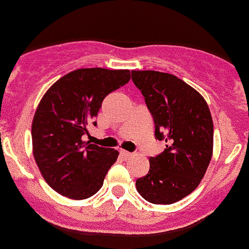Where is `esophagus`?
<instances>
[{"label": "esophagus", "instance_id": "esophagus-1", "mask_svg": "<svg viewBox=\"0 0 249 249\" xmlns=\"http://www.w3.org/2000/svg\"><path fill=\"white\" fill-rule=\"evenodd\" d=\"M119 154H121V157H122V158H130V157L132 156L130 152H126V150H121V152H119Z\"/></svg>", "mask_w": 249, "mask_h": 249}]
</instances>
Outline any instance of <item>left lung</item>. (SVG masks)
I'll use <instances>...</instances> for the list:
<instances>
[{"mask_svg":"<svg viewBox=\"0 0 249 249\" xmlns=\"http://www.w3.org/2000/svg\"><path fill=\"white\" fill-rule=\"evenodd\" d=\"M156 123V137L166 148L150 157L149 172L136 180V189L153 204H172L194 192L213 153V122L204 97L170 73L132 71Z\"/></svg>","mask_w":249,"mask_h":249,"instance_id":"1","label":"left lung"}]
</instances>
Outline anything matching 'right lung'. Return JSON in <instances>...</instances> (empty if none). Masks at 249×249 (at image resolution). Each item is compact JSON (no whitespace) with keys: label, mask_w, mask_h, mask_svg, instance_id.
Instances as JSON below:
<instances>
[{"label":"right lung","mask_w":249,"mask_h":249,"mask_svg":"<svg viewBox=\"0 0 249 249\" xmlns=\"http://www.w3.org/2000/svg\"><path fill=\"white\" fill-rule=\"evenodd\" d=\"M130 78L128 69L81 68L46 91L32 122V145L39 172L55 192L81 200L100 190L119 153L83 141L82 136L89 135V124L105 96Z\"/></svg>","instance_id":"1"}]
</instances>
